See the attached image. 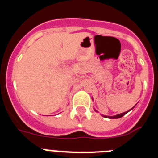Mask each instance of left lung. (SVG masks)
<instances>
[{
  "label": "left lung",
  "mask_w": 158,
  "mask_h": 158,
  "mask_svg": "<svg viewBox=\"0 0 158 158\" xmlns=\"http://www.w3.org/2000/svg\"><path fill=\"white\" fill-rule=\"evenodd\" d=\"M132 108H134V107H132ZM132 108H131V109H132ZM131 110H129V111H131ZM128 111H125V112L121 113V114H118V115H114V116H104V115H103V116L106 117V118H121V117H123L124 115H126V114L128 112Z\"/></svg>",
  "instance_id": "left-lung-1"
}]
</instances>
